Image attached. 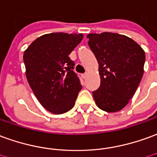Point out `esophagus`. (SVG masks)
Here are the masks:
<instances>
[{"instance_id":"1","label":"esophagus","mask_w":157,"mask_h":157,"mask_svg":"<svg viewBox=\"0 0 157 157\" xmlns=\"http://www.w3.org/2000/svg\"><path fill=\"white\" fill-rule=\"evenodd\" d=\"M82 77L83 79H86V77H87V73H85V74H82Z\"/></svg>"}]
</instances>
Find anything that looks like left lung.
<instances>
[{
    "mask_svg": "<svg viewBox=\"0 0 157 157\" xmlns=\"http://www.w3.org/2000/svg\"><path fill=\"white\" fill-rule=\"evenodd\" d=\"M88 46L98 63L100 86L93 92L97 106L106 112L123 109L143 77L145 53L129 37L104 32L88 34Z\"/></svg>",
    "mask_w": 157,
    "mask_h": 157,
    "instance_id": "obj_1",
    "label": "left lung"
}]
</instances>
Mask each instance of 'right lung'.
Returning a JSON list of instances; mask_svg holds the SVG:
<instances>
[{"label": "right lung", "mask_w": 157, "mask_h": 157, "mask_svg": "<svg viewBox=\"0 0 157 157\" xmlns=\"http://www.w3.org/2000/svg\"><path fill=\"white\" fill-rule=\"evenodd\" d=\"M82 38V34H47L34 40L24 52L29 86L40 105L53 114L72 109L82 89L69 55Z\"/></svg>", "instance_id": "1"}]
</instances>
